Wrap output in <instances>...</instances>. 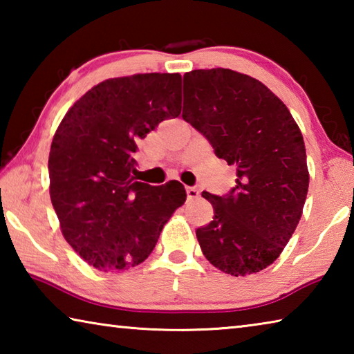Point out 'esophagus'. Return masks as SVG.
Here are the masks:
<instances>
[{
	"mask_svg": "<svg viewBox=\"0 0 354 354\" xmlns=\"http://www.w3.org/2000/svg\"><path fill=\"white\" fill-rule=\"evenodd\" d=\"M185 192H187V198L189 200H195L200 196V189L198 187H185Z\"/></svg>",
	"mask_w": 354,
	"mask_h": 354,
	"instance_id": "esophagus-1",
	"label": "esophagus"
}]
</instances>
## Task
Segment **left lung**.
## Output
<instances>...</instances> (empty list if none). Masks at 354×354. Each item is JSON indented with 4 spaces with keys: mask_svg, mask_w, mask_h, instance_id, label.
Returning <instances> with one entry per match:
<instances>
[{
    "mask_svg": "<svg viewBox=\"0 0 354 354\" xmlns=\"http://www.w3.org/2000/svg\"><path fill=\"white\" fill-rule=\"evenodd\" d=\"M183 118L237 170L227 195L201 194L214 206V220L196 230L203 254L232 277L263 270L283 253L306 201L301 131L270 88L230 68L184 75Z\"/></svg>",
    "mask_w": 354,
    "mask_h": 354,
    "instance_id": "1",
    "label": "left lung"
}]
</instances>
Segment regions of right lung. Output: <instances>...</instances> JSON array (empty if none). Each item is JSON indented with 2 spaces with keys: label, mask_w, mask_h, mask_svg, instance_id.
<instances>
[{
  "label": "right lung",
  "mask_w": 354,
  "mask_h": 354,
  "mask_svg": "<svg viewBox=\"0 0 354 354\" xmlns=\"http://www.w3.org/2000/svg\"><path fill=\"white\" fill-rule=\"evenodd\" d=\"M181 75L112 77L86 92L53 137L50 196L61 231L88 266L128 270L147 259L185 201L184 185L134 181L137 140L181 113Z\"/></svg>",
  "instance_id": "right-lung-1"
}]
</instances>
